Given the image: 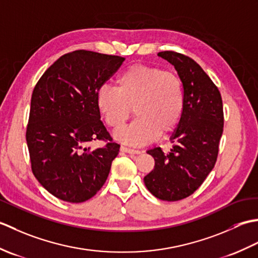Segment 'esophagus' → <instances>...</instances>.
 <instances>
[{
	"instance_id": "esophagus-1",
	"label": "esophagus",
	"mask_w": 258,
	"mask_h": 258,
	"mask_svg": "<svg viewBox=\"0 0 258 258\" xmlns=\"http://www.w3.org/2000/svg\"><path fill=\"white\" fill-rule=\"evenodd\" d=\"M120 152H124V153H128V154H141V151L139 150H134V149H130V147H126V146H120Z\"/></svg>"
}]
</instances>
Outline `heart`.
Listing matches in <instances>:
<instances>
[{
	"mask_svg": "<svg viewBox=\"0 0 258 258\" xmlns=\"http://www.w3.org/2000/svg\"><path fill=\"white\" fill-rule=\"evenodd\" d=\"M97 107L106 124L119 131L133 113L132 125L117 134L127 144L150 143L173 134L178 127L185 106L184 86L177 74L161 68L136 63L116 79V89L102 86Z\"/></svg>",
	"mask_w": 258,
	"mask_h": 258,
	"instance_id": "b5f03b06",
	"label": "heart"
}]
</instances>
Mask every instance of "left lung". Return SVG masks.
<instances>
[{
  "instance_id": "8db88e82",
  "label": "left lung",
  "mask_w": 258,
  "mask_h": 258,
  "mask_svg": "<svg viewBox=\"0 0 258 258\" xmlns=\"http://www.w3.org/2000/svg\"><path fill=\"white\" fill-rule=\"evenodd\" d=\"M158 56L174 65L184 86L185 106L178 127L172 136L173 147L147 151L155 161L144 183L157 199L184 200L206 179L215 165L224 127L223 101L217 86L193 58L164 51Z\"/></svg>"
}]
</instances>
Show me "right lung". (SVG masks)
<instances>
[{
  "label": "right lung",
  "mask_w": 258,
  "mask_h": 258,
  "mask_svg": "<svg viewBox=\"0 0 258 258\" xmlns=\"http://www.w3.org/2000/svg\"><path fill=\"white\" fill-rule=\"evenodd\" d=\"M124 59L86 50L70 52L45 71L33 90L26 127L31 168L59 200L85 202L106 182L119 145L101 120L96 98ZM93 140L106 145L92 149Z\"/></svg>",
  "instance_id": "add662e5"
}]
</instances>
